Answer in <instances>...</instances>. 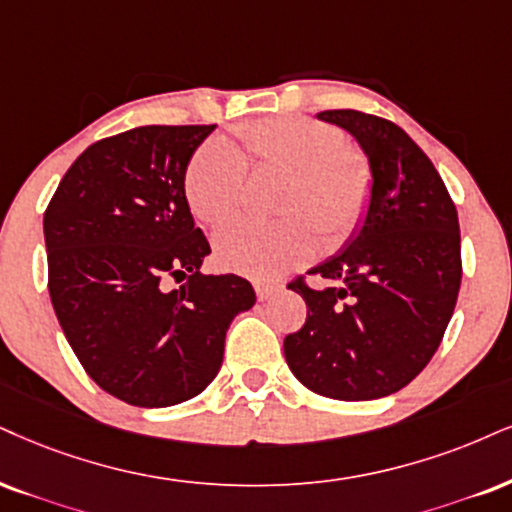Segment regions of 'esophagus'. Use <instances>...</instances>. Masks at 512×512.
<instances>
[{
    "label": "esophagus",
    "mask_w": 512,
    "mask_h": 512,
    "mask_svg": "<svg viewBox=\"0 0 512 512\" xmlns=\"http://www.w3.org/2000/svg\"><path fill=\"white\" fill-rule=\"evenodd\" d=\"M254 289H256L258 301H268L270 296L280 289V285H273V282H254Z\"/></svg>",
    "instance_id": "1"
}]
</instances>
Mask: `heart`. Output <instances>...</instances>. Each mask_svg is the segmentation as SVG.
<instances>
[{"mask_svg":"<svg viewBox=\"0 0 512 512\" xmlns=\"http://www.w3.org/2000/svg\"><path fill=\"white\" fill-rule=\"evenodd\" d=\"M237 149L208 140L194 151L185 194L194 216L220 225L242 208L246 163L289 175L277 223L242 220L216 235L218 263L232 273L270 280L301 266L315 251L318 232L327 249L358 230L370 201V166L349 149L334 125L304 116H270L239 125Z\"/></svg>","mask_w":512,"mask_h":512,"instance_id":"heart-1","label":"heart"}]
</instances>
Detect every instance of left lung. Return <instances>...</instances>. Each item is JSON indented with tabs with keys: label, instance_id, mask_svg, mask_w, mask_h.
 <instances>
[{
	"label": "left lung",
	"instance_id": "obj_1",
	"mask_svg": "<svg viewBox=\"0 0 512 512\" xmlns=\"http://www.w3.org/2000/svg\"><path fill=\"white\" fill-rule=\"evenodd\" d=\"M318 118L363 149L370 201L344 249L308 270L327 287L289 285L308 315L299 332L287 334L285 358L315 394L382 399L430 363L456 308L458 213L437 168L399 125L353 109Z\"/></svg>",
	"mask_w": 512,
	"mask_h": 512
}]
</instances>
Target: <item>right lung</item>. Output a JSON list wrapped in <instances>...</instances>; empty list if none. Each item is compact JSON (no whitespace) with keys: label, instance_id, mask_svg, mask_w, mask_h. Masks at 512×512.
<instances>
[{"label":"right lung","instance_id":"add662e5","mask_svg":"<svg viewBox=\"0 0 512 512\" xmlns=\"http://www.w3.org/2000/svg\"><path fill=\"white\" fill-rule=\"evenodd\" d=\"M216 125H142L75 159L44 213L49 296L87 375L130 406L204 391L225 334L256 304L237 275H204L211 254L185 197L189 159ZM173 276L183 282L166 290Z\"/></svg>","mask_w":512,"mask_h":512}]
</instances>
